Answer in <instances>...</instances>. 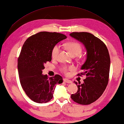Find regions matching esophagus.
Returning a JSON list of instances; mask_svg holds the SVG:
<instances>
[{"instance_id":"esophagus-1","label":"esophagus","mask_w":124,"mask_h":124,"mask_svg":"<svg viewBox=\"0 0 124 124\" xmlns=\"http://www.w3.org/2000/svg\"><path fill=\"white\" fill-rule=\"evenodd\" d=\"M63 81H64V82L67 83V84H71V83H72V81H71V80L67 79V78H64V79H63Z\"/></svg>"}]
</instances>
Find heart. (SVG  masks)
I'll return each instance as SVG.
<instances>
[{"label":"heart","mask_w":124,"mask_h":124,"mask_svg":"<svg viewBox=\"0 0 124 124\" xmlns=\"http://www.w3.org/2000/svg\"><path fill=\"white\" fill-rule=\"evenodd\" d=\"M65 46L69 52L73 56H76L81 54L83 50V48L81 44L77 42H69L67 43ZM60 50V46L56 44L53 46L51 49V56L53 58H55L58 57ZM74 70V67L73 66H62L60 68V70L66 75L68 74L69 71H73Z\"/></svg>","instance_id":"heart-1"}]
</instances>
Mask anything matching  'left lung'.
Masks as SVG:
<instances>
[{"instance_id": "1", "label": "left lung", "mask_w": 124, "mask_h": 124, "mask_svg": "<svg viewBox=\"0 0 124 124\" xmlns=\"http://www.w3.org/2000/svg\"><path fill=\"white\" fill-rule=\"evenodd\" d=\"M70 35L84 44L87 60L81 67L84 71L77 75H86L84 84L74 81L78 89L71 98L81 105L94 102L103 94L108 83L110 57L107 48L102 40L89 32H71Z\"/></svg>"}]
</instances>
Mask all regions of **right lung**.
Instances as JSON below:
<instances>
[{"label":"right lung","instance_id":"obj_1","mask_svg":"<svg viewBox=\"0 0 124 124\" xmlns=\"http://www.w3.org/2000/svg\"><path fill=\"white\" fill-rule=\"evenodd\" d=\"M66 38L62 33L43 31L32 35L24 42L18 58L19 78L25 93L35 102L51 100L56 85L63 82L58 74L49 78L42 73L44 64L51 61L53 46Z\"/></svg>","mask_w":124,"mask_h":124}]
</instances>
